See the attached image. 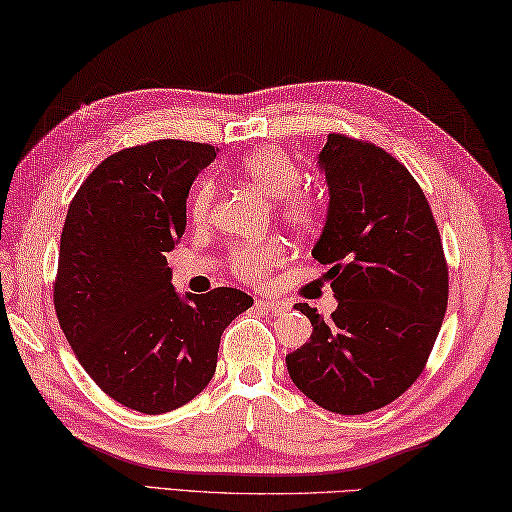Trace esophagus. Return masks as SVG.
Returning <instances> with one entry per match:
<instances>
[{
  "instance_id": "obj_1",
  "label": "esophagus",
  "mask_w": 512,
  "mask_h": 512,
  "mask_svg": "<svg viewBox=\"0 0 512 512\" xmlns=\"http://www.w3.org/2000/svg\"><path fill=\"white\" fill-rule=\"evenodd\" d=\"M256 307H258V310L269 312L274 316H281V314L289 312V305L285 301H276V298H258Z\"/></svg>"
}]
</instances>
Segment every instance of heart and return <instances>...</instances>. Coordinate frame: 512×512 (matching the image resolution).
I'll return each instance as SVG.
<instances>
[{
    "label": "heart",
    "instance_id": "1",
    "mask_svg": "<svg viewBox=\"0 0 512 512\" xmlns=\"http://www.w3.org/2000/svg\"><path fill=\"white\" fill-rule=\"evenodd\" d=\"M238 176L245 178L269 200L276 202V211L285 223L296 231H310L321 220L323 207L310 191H291L301 182V169L281 147H260L247 153L238 165ZM216 187L209 178L200 180L189 202V214L194 223H205L214 202ZM287 256L283 240H267V243H245L231 249L229 269L247 283H265L272 269L281 265Z\"/></svg>",
    "mask_w": 512,
    "mask_h": 512
}]
</instances>
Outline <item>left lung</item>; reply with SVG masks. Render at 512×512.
<instances>
[{"mask_svg": "<svg viewBox=\"0 0 512 512\" xmlns=\"http://www.w3.org/2000/svg\"><path fill=\"white\" fill-rule=\"evenodd\" d=\"M327 214L312 256L332 265L330 321L307 303L305 345L285 356L305 397L339 414L388 406L417 381L448 305V267L426 196L390 153L327 136L316 156Z\"/></svg>", "mask_w": 512, "mask_h": 512, "instance_id": "8db88e82", "label": "left lung"}]
</instances>
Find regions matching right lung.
I'll return each instance as SVG.
<instances>
[{"instance_id": "obj_1", "label": "right lung", "mask_w": 512, "mask_h": 512, "mask_svg": "<svg viewBox=\"0 0 512 512\" xmlns=\"http://www.w3.org/2000/svg\"><path fill=\"white\" fill-rule=\"evenodd\" d=\"M209 144L158 140L98 165L64 220L55 312L91 379L122 406H185L216 372L225 327L254 298L234 287L180 294L167 254L185 231L187 198L216 160Z\"/></svg>"}]
</instances>
